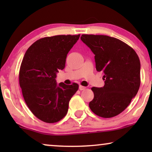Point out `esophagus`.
<instances>
[{"label": "esophagus", "instance_id": "esophagus-1", "mask_svg": "<svg viewBox=\"0 0 152 152\" xmlns=\"http://www.w3.org/2000/svg\"><path fill=\"white\" fill-rule=\"evenodd\" d=\"M79 88H80V91H83V90H84V89H86V87L85 86H79Z\"/></svg>", "mask_w": 152, "mask_h": 152}]
</instances>
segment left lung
Returning <instances> with one entry per match:
<instances>
[{"instance_id":"obj_1","label":"left lung","mask_w":152,"mask_h":152,"mask_svg":"<svg viewBox=\"0 0 152 152\" xmlns=\"http://www.w3.org/2000/svg\"><path fill=\"white\" fill-rule=\"evenodd\" d=\"M81 40L95 55L97 71L104 72V86L93 87L89 107L95 114L109 118L122 113L136 96L140 85V62L132 47L106 35L82 34Z\"/></svg>"}]
</instances>
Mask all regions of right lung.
<instances>
[{"label":"right lung","mask_w":152,"mask_h":152,"mask_svg":"<svg viewBox=\"0 0 152 152\" xmlns=\"http://www.w3.org/2000/svg\"><path fill=\"white\" fill-rule=\"evenodd\" d=\"M78 35L44 37L27 50L19 71V84L27 106L39 120L55 123L65 117L68 104L79 85L57 84L56 77L65 68L68 52Z\"/></svg>","instance_id":"add662e5"}]
</instances>
